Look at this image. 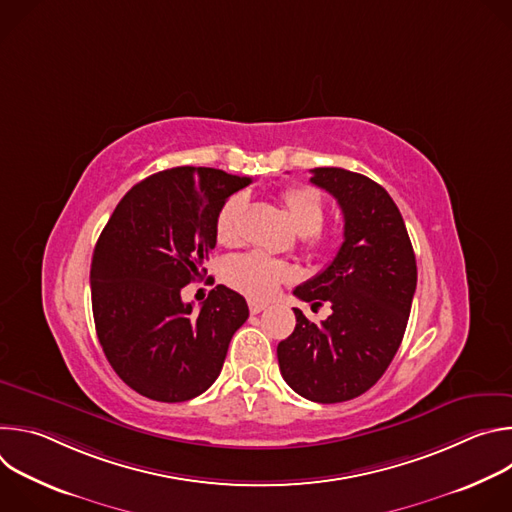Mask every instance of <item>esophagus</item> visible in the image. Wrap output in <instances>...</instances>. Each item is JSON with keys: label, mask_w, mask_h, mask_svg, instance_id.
<instances>
[{"label": "esophagus", "mask_w": 512, "mask_h": 512, "mask_svg": "<svg viewBox=\"0 0 512 512\" xmlns=\"http://www.w3.org/2000/svg\"><path fill=\"white\" fill-rule=\"evenodd\" d=\"M267 308V304H263V302H249V310H251V314H259V312H263Z\"/></svg>", "instance_id": "obj_1"}]
</instances>
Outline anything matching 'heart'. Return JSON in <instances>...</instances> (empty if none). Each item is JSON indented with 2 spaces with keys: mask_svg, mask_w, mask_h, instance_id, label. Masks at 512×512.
<instances>
[{
  "mask_svg": "<svg viewBox=\"0 0 512 512\" xmlns=\"http://www.w3.org/2000/svg\"><path fill=\"white\" fill-rule=\"evenodd\" d=\"M279 202L308 247L328 249L332 245L318 233L326 218V204L314 188L291 186L279 196ZM245 212L247 196L243 192L231 194L216 210L214 237L218 245L233 249L245 241ZM223 275L233 289L241 291L247 298L269 300L281 283L296 279V269L263 253H247L229 259Z\"/></svg>",
  "mask_w": 512,
  "mask_h": 512,
  "instance_id": "heart-1",
  "label": "heart"
}]
</instances>
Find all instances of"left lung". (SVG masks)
I'll list each match as a JSON object with an SVG mask.
<instances>
[{
	"label": "left lung",
	"mask_w": 512,
	"mask_h": 512,
	"mask_svg": "<svg viewBox=\"0 0 512 512\" xmlns=\"http://www.w3.org/2000/svg\"><path fill=\"white\" fill-rule=\"evenodd\" d=\"M312 184L344 214V243L330 265L294 289L312 308L330 302L318 326L294 308L296 328L277 344L279 371L298 395L342 403L369 391L391 364L417 285L415 253L389 192L371 178L314 168Z\"/></svg>",
	"instance_id": "obj_1"
}]
</instances>
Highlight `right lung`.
Instances as JSON below:
<instances>
[{
	"mask_svg": "<svg viewBox=\"0 0 512 512\" xmlns=\"http://www.w3.org/2000/svg\"><path fill=\"white\" fill-rule=\"evenodd\" d=\"M251 182L214 168L164 170L135 184L105 225L91 263L93 318L113 371L139 395L180 403L221 375L247 302L216 285L192 312L180 291L206 273L216 210Z\"/></svg>",
	"mask_w": 512,
	"mask_h": 512,
	"instance_id": "obj_1",
	"label": "right lung"
}]
</instances>
